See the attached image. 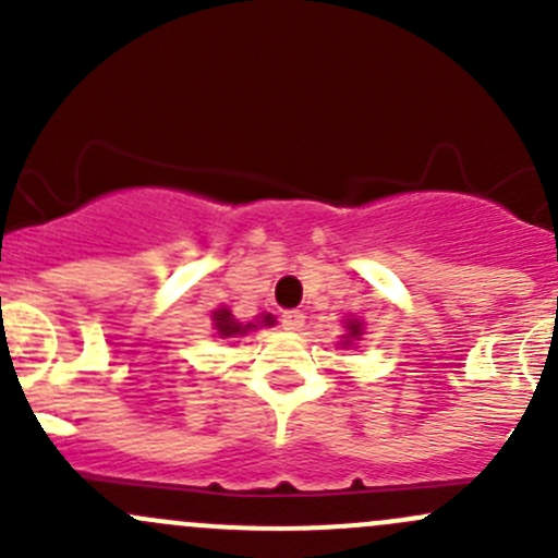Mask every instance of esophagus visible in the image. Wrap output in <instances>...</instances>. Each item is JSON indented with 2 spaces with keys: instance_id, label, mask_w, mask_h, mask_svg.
<instances>
[{
  "instance_id": "obj_1",
  "label": "esophagus",
  "mask_w": 558,
  "mask_h": 558,
  "mask_svg": "<svg viewBox=\"0 0 558 558\" xmlns=\"http://www.w3.org/2000/svg\"><path fill=\"white\" fill-rule=\"evenodd\" d=\"M280 324H283L286 331H300L302 326H305V315H302L300 311H289V313H283Z\"/></svg>"
}]
</instances>
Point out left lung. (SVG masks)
<instances>
[{"mask_svg":"<svg viewBox=\"0 0 558 558\" xmlns=\"http://www.w3.org/2000/svg\"><path fill=\"white\" fill-rule=\"evenodd\" d=\"M345 329H348V335H342V337H345V340H342L340 342V345H353V340H359V337H362L364 335V331H362V320H356V318H348L345 320Z\"/></svg>","mask_w":558,"mask_h":558,"instance_id":"left-lung-1","label":"left lung"}]
</instances>
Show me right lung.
<instances>
[{"mask_svg": "<svg viewBox=\"0 0 558 558\" xmlns=\"http://www.w3.org/2000/svg\"><path fill=\"white\" fill-rule=\"evenodd\" d=\"M275 324V318L272 315H264V320L262 324H240L238 318H234L232 315V311H227V307H218L216 313H213V326H216V331L221 337H243V335H247V331H253L256 329V326H272Z\"/></svg>", "mask_w": 558, "mask_h": 558, "instance_id": "add662e5", "label": "right lung"}]
</instances>
